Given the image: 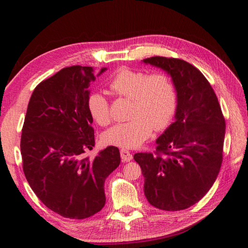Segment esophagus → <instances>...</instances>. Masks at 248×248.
Instances as JSON below:
<instances>
[{
  "mask_svg": "<svg viewBox=\"0 0 248 248\" xmlns=\"http://www.w3.org/2000/svg\"><path fill=\"white\" fill-rule=\"evenodd\" d=\"M120 155H121V159H122L123 162H129L130 160H132L131 153L129 151L125 150V149H121Z\"/></svg>",
  "mask_w": 248,
  "mask_h": 248,
  "instance_id": "34e87169",
  "label": "esophagus"
}]
</instances>
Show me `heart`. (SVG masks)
<instances>
[{
	"instance_id": "heart-1",
	"label": "heart",
	"mask_w": 248,
	"mask_h": 248,
	"mask_svg": "<svg viewBox=\"0 0 248 248\" xmlns=\"http://www.w3.org/2000/svg\"><path fill=\"white\" fill-rule=\"evenodd\" d=\"M116 95L131 100L129 121L109 128L101 136L104 143L126 149L138 148L149 139L153 129L161 131L170 124L177 108L175 85L165 73L119 70L108 84ZM87 108L98 125L112 121L109 102L100 92L88 96Z\"/></svg>"
}]
</instances>
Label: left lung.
Wrapping results in <instances>:
<instances>
[{
    "label": "left lung",
    "instance_id": "1",
    "mask_svg": "<svg viewBox=\"0 0 248 248\" xmlns=\"http://www.w3.org/2000/svg\"><path fill=\"white\" fill-rule=\"evenodd\" d=\"M143 62L171 76L177 93L175 121L157 140L154 153L134 160L144 177V195L156 208L177 211L203 198L223 162L226 122L211 85L183 59L153 56Z\"/></svg>",
    "mask_w": 248,
    "mask_h": 248
}]
</instances>
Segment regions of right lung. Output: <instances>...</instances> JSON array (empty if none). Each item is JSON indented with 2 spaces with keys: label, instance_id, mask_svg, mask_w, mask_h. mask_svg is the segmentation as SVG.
I'll list each match as a JSON object with an SVG mask.
<instances>
[{
  "label": "right lung",
  "instance_id": "add662e5",
  "mask_svg": "<svg viewBox=\"0 0 248 248\" xmlns=\"http://www.w3.org/2000/svg\"><path fill=\"white\" fill-rule=\"evenodd\" d=\"M94 80L91 66L73 65L42 81L31 96L22 127V168L31 190L49 209L73 219L102 209L105 181L120 164L114 146L93 158L85 156L95 146L87 108Z\"/></svg>",
  "mask_w": 248,
  "mask_h": 248
}]
</instances>
